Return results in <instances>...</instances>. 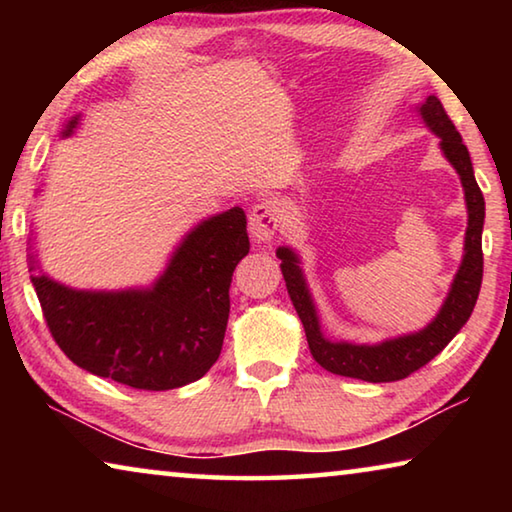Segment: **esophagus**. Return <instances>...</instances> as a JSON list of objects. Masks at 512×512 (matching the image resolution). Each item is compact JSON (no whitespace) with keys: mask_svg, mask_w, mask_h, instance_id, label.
Listing matches in <instances>:
<instances>
[{"mask_svg":"<svg viewBox=\"0 0 512 512\" xmlns=\"http://www.w3.org/2000/svg\"><path fill=\"white\" fill-rule=\"evenodd\" d=\"M280 207L275 201H262L257 203L248 216V230L255 244H268L280 230Z\"/></svg>","mask_w":512,"mask_h":512,"instance_id":"obj_1","label":"esophagus"}]
</instances>
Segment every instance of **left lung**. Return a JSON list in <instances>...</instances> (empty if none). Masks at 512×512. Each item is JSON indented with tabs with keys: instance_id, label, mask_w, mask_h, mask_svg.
Instances as JSON below:
<instances>
[{
	"instance_id": "left-lung-1",
	"label": "left lung",
	"mask_w": 512,
	"mask_h": 512,
	"mask_svg": "<svg viewBox=\"0 0 512 512\" xmlns=\"http://www.w3.org/2000/svg\"><path fill=\"white\" fill-rule=\"evenodd\" d=\"M415 112L422 117L424 126L433 135H438L440 151L447 162L456 169L461 178L465 192V207H467V230H465V246L461 266L454 275L452 287H449L443 307L431 320L427 327L418 332L395 336L381 343H350V341H332L323 334L320 327L318 311L311 298L309 284L298 253L289 246L277 248V259H282V275L287 282V291L291 296L293 307L305 327L307 343L320 366L334 372V375L352 377L381 384V381H397L409 377L411 372L420 370L424 363H429L436 354L445 350V345L461 332V327L472 316V309L479 298L481 280H483V250H481V235H483V219H485V201L479 185H476L470 151L463 144V137L458 135L452 119L438 97H427Z\"/></svg>"
}]
</instances>
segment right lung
I'll return each instance as SVG.
<instances>
[{
	"instance_id": "right-lung-1",
	"label": "right lung",
	"mask_w": 512,
	"mask_h": 512,
	"mask_svg": "<svg viewBox=\"0 0 512 512\" xmlns=\"http://www.w3.org/2000/svg\"><path fill=\"white\" fill-rule=\"evenodd\" d=\"M79 121L69 119L63 137ZM248 250L246 214L230 207L187 232L151 287H67L42 273L33 237L29 271L49 332L69 361L140 391H171L201 379L219 359L232 273Z\"/></svg>"
}]
</instances>
